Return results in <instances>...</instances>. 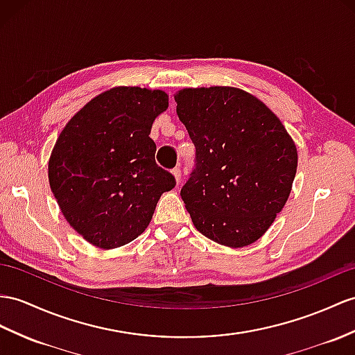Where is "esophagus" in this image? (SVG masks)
<instances>
[{
    "label": "esophagus",
    "mask_w": 355,
    "mask_h": 355,
    "mask_svg": "<svg viewBox=\"0 0 355 355\" xmlns=\"http://www.w3.org/2000/svg\"><path fill=\"white\" fill-rule=\"evenodd\" d=\"M171 173H173V176H175V179H176V184L179 185L180 180H182V175H180V168L175 167V168L171 170Z\"/></svg>",
    "instance_id": "1"
}]
</instances>
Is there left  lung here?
Instances as JSON below:
<instances>
[{
  "label": "left lung",
  "instance_id": "left-lung-1",
  "mask_svg": "<svg viewBox=\"0 0 355 355\" xmlns=\"http://www.w3.org/2000/svg\"><path fill=\"white\" fill-rule=\"evenodd\" d=\"M175 101L196 146V168L180 189L196 229L232 248L253 244L291 194L295 143L262 101L241 89H184Z\"/></svg>",
  "mask_w": 355,
  "mask_h": 355
}]
</instances>
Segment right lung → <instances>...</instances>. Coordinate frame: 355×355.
Here are the masks:
<instances>
[{"mask_svg":"<svg viewBox=\"0 0 355 355\" xmlns=\"http://www.w3.org/2000/svg\"><path fill=\"white\" fill-rule=\"evenodd\" d=\"M167 108L162 90L114 87L85 103L58 135L48 162L51 191L92 245L131 243L149 226L161 194L175 188L149 137Z\"/></svg>","mask_w":355,"mask_h":355,"instance_id":"obj_1","label":"right lung"}]
</instances>
